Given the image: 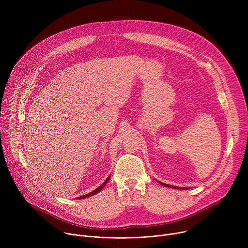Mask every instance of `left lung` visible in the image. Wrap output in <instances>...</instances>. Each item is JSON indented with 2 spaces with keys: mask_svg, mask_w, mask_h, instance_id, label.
Returning <instances> with one entry per match:
<instances>
[{
  "mask_svg": "<svg viewBox=\"0 0 248 248\" xmlns=\"http://www.w3.org/2000/svg\"><path fill=\"white\" fill-rule=\"evenodd\" d=\"M159 184L163 186H166V187H170V188H173V189H188L187 187H179V186H170V185H167V184H164V183H161L159 182Z\"/></svg>",
  "mask_w": 248,
  "mask_h": 248,
  "instance_id": "1",
  "label": "left lung"
}]
</instances>
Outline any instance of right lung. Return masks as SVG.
Returning <instances> with one entry per match:
<instances>
[{
	"label": "right lung",
	"mask_w": 248,
	"mask_h": 248,
	"mask_svg": "<svg viewBox=\"0 0 248 248\" xmlns=\"http://www.w3.org/2000/svg\"><path fill=\"white\" fill-rule=\"evenodd\" d=\"M110 180V175L108 176V178H107V180H106L98 188H96V189H94L92 192H89L88 194H85V195H83V196H80V197H78V199H84V198H87V197H89V196H92V195H95L96 193H98L99 191H101L102 190V188L106 186V184H107L108 183V181Z\"/></svg>",
	"instance_id": "add662e5"
}]
</instances>
